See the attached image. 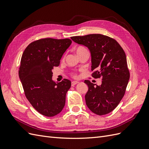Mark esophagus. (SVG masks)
I'll return each mask as SVG.
<instances>
[{"instance_id":"1","label":"esophagus","mask_w":149,"mask_h":149,"mask_svg":"<svg viewBox=\"0 0 149 149\" xmlns=\"http://www.w3.org/2000/svg\"><path fill=\"white\" fill-rule=\"evenodd\" d=\"M79 82L78 81H72L71 82V86H73L76 85V84H78Z\"/></svg>"}]
</instances>
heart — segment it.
Returning <instances> with one entry per match:
<instances>
[{"label":"heart","instance_id":"1","mask_svg":"<svg viewBox=\"0 0 149 149\" xmlns=\"http://www.w3.org/2000/svg\"><path fill=\"white\" fill-rule=\"evenodd\" d=\"M85 49H85L84 48L79 47V48H78L77 49H76V53H77V54H79L80 52H81L85 50ZM72 76H73L74 78L77 77V75H76V74H72Z\"/></svg>","mask_w":149,"mask_h":149}]
</instances>
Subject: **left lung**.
<instances>
[{
	"mask_svg": "<svg viewBox=\"0 0 149 149\" xmlns=\"http://www.w3.org/2000/svg\"><path fill=\"white\" fill-rule=\"evenodd\" d=\"M76 43L87 47L91 54L92 77L102 78L101 86L85 80L88 91L85 101L97 115L109 113L124 96L130 78L125 53L114 38L102 34L71 37Z\"/></svg>",
	"mask_w": 149,
	"mask_h": 149,
	"instance_id": "left-lung-1",
	"label": "left lung"
}]
</instances>
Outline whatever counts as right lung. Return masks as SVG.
<instances>
[{
  "label": "right lung",
  "mask_w": 149,
  "mask_h": 149,
  "mask_svg": "<svg viewBox=\"0 0 149 149\" xmlns=\"http://www.w3.org/2000/svg\"><path fill=\"white\" fill-rule=\"evenodd\" d=\"M71 42L69 38L39 39L30 43L22 54L19 74L25 95L34 109L45 116L57 115L65 105L71 83L67 79L54 82L52 70L60 65Z\"/></svg>",
  "instance_id": "obj_1"
}]
</instances>
